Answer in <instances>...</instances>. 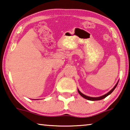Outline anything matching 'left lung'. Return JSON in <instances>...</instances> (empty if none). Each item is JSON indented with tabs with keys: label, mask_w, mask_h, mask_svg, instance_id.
Returning a JSON list of instances; mask_svg holds the SVG:
<instances>
[{
	"label": "left lung",
	"mask_w": 130,
	"mask_h": 130,
	"mask_svg": "<svg viewBox=\"0 0 130 130\" xmlns=\"http://www.w3.org/2000/svg\"><path fill=\"white\" fill-rule=\"evenodd\" d=\"M118 82L119 81H118V82L117 83V84L115 85V86L113 87V88L112 89L110 90L109 92H108L107 93H106V94H105L104 95H102V96H99V97H90V96H86V95H84V94L83 93H82V92L80 91V90L78 89H77V91H78V92H79V93L80 94V95L82 96L83 98H84L85 99H88V100H89V101H99V100H101V99H104V98H105L106 97V96H108V95H109L110 94H111L113 90H114V89H115V88H116L117 87V85H118Z\"/></svg>",
	"instance_id": "8db88e82"
}]
</instances>
